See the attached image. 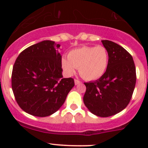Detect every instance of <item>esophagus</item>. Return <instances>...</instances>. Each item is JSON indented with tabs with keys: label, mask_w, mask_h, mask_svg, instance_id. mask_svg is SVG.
I'll list each match as a JSON object with an SVG mask.
<instances>
[{
	"label": "esophagus",
	"mask_w": 148,
	"mask_h": 148,
	"mask_svg": "<svg viewBox=\"0 0 148 148\" xmlns=\"http://www.w3.org/2000/svg\"><path fill=\"white\" fill-rule=\"evenodd\" d=\"M82 82H80L79 80L78 79H74V84H75V85H77V84H81Z\"/></svg>",
	"instance_id": "34e87169"
}]
</instances>
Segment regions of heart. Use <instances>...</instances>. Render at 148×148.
I'll use <instances>...</instances> for the list:
<instances>
[{"label":"heart","instance_id":"1","mask_svg":"<svg viewBox=\"0 0 148 148\" xmlns=\"http://www.w3.org/2000/svg\"><path fill=\"white\" fill-rule=\"evenodd\" d=\"M66 59H62V66L67 76H72L78 68L82 78L88 81L100 78L109 64V53L103 46H82L71 50Z\"/></svg>","mask_w":148,"mask_h":148}]
</instances>
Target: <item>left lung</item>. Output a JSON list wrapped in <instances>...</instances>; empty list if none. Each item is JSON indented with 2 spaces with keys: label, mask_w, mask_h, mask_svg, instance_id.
I'll use <instances>...</instances> for the list:
<instances>
[{
  "label": "left lung",
  "mask_w": 148,
  "mask_h": 148,
  "mask_svg": "<svg viewBox=\"0 0 148 148\" xmlns=\"http://www.w3.org/2000/svg\"><path fill=\"white\" fill-rule=\"evenodd\" d=\"M102 42L109 53L108 66L97 80L84 83L83 100L92 114L107 117L129 104L136 83V69L132 56L123 47L108 40Z\"/></svg>",
  "instance_id": "1"
}]
</instances>
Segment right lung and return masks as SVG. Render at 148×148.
<instances>
[{"instance_id": "1", "label": "right lung", "mask_w": 148, "mask_h": 148, "mask_svg": "<svg viewBox=\"0 0 148 148\" xmlns=\"http://www.w3.org/2000/svg\"><path fill=\"white\" fill-rule=\"evenodd\" d=\"M60 44L43 41L19 54L12 71V89L19 107L36 117H47L64 103L74 86L72 78H63Z\"/></svg>"}]
</instances>
